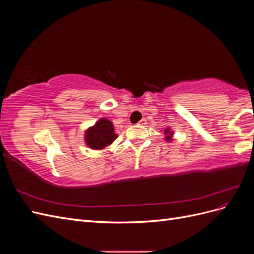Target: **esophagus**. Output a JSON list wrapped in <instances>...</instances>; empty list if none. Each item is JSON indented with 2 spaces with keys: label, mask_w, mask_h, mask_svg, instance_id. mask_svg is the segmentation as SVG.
Wrapping results in <instances>:
<instances>
[{
  "label": "esophagus",
  "mask_w": 254,
  "mask_h": 254,
  "mask_svg": "<svg viewBox=\"0 0 254 254\" xmlns=\"http://www.w3.org/2000/svg\"><path fill=\"white\" fill-rule=\"evenodd\" d=\"M146 122H147V121H146V119H142L139 123H137V125H145Z\"/></svg>",
  "instance_id": "1"
}]
</instances>
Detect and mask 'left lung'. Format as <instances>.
<instances>
[{
	"label": "left lung",
	"mask_w": 254,
	"mask_h": 254,
	"mask_svg": "<svg viewBox=\"0 0 254 254\" xmlns=\"http://www.w3.org/2000/svg\"><path fill=\"white\" fill-rule=\"evenodd\" d=\"M165 134L167 135V136L165 137V139H166L167 141H172L171 135H172L173 133H172V131H170V129H166V130H165Z\"/></svg>",
	"instance_id": "1"
}]
</instances>
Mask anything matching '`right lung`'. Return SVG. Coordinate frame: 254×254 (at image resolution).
<instances>
[{
  "label": "right lung",
  "instance_id": "1",
  "mask_svg": "<svg viewBox=\"0 0 254 254\" xmlns=\"http://www.w3.org/2000/svg\"><path fill=\"white\" fill-rule=\"evenodd\" d=\"M117 137L112 123L106 119L99 120L86 132V142L92 149H102L110 145Z\"/></svg>",
  "mask_w": 254,
  "mask_h": 254
}]
</instances>
